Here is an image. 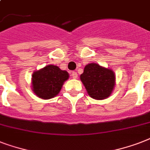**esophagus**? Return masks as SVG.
I'll use <instances>...</instances> for the list:
<instances>
[{
	"mask_svg": "<svg viewBox=\"0 0 150 150\" xmlns=\"http://www.w3.org/2000/svg\"><path fill=\"white\" fill-rule=\"evenodd\" d=\"M71 77H72L73 79H77L78 78L77 72H75V71H72V72H71Z\"/></svg>",
	"mask_w": 150,
	"mask_h": 150,
	"instance_id": "1",
	"label": "esophagus"
}]
</instances>
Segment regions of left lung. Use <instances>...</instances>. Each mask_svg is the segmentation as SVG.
Segmentation results:
<instances>
[{
  "instance_id": "obj_1",
  "label": "left lung",
  "mask_w": 150,
  "mask_h": 150,
  "mask_svg": "<svg viewBox=\"0 0 150 150\" xmlns=\"http://www.w3.org/2000/svg\"><path fill=\"white\" fill-rule=\"evenodd\" d=\"M80 79L89 96L96 100L107 98L115 85V75L113 71L94 63L85 67Z\"/></svg>"
}]
</instances>
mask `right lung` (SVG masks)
<instances>
[{"mask_svg": "<svg viewBox=\"0 0 150 150\" xmlns=\"http://www.w3.org/2000/svg\"><path fill=\"white\" fill-rule=\"evenodd\" d=\"M69 75L54 65H47L33 74V90L40 98L50 99L56 96Z\"/></svg>", "mask_w": 150, "mask_h": 150, "instance_id": "obj_1", "label": "right lung"}]
</instances>
